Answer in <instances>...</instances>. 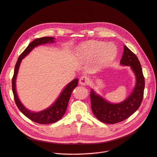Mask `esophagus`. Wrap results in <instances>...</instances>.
Here are the masks:
<instances>
[{
    "instance_id": "1",
    "label": "esophagus",
    "mask_w": 157,
    "mask_h": 157,
    "mask_svg": "<svg viewBox=\"0 0 157 157\" xmlns=\"http://www.w3.org/2000/svg\"><path fill=\"white\" fill-rule=\"evenodd\" d=\"M90 83V79L86 76H82L79 79V83L82 85H87Z\"/></svg>"
}]
</instances>
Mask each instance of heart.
I'll use <instances>...</instances> for the list:
<instances>
[{
    "instance_id": "heart-1",
    "label": "heart",
    "mask_w": 157,
    "mask_h": 157,
    "mask_svg": "<svg viewBox=\"0 0 157 157\" xmlns=\"http://www.w3.org/2000/svg\"><path fill=\"white\" fill-rule=\"evenodd\" d=\"M81 52L87 58H92L98 54L99 62L105 65L116 57L117 49L112 44H105L98 41H90L81 47Z\"/></svg>"
}]
</instances>
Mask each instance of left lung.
Wrapping results in <instances>:
<instances>
[{"instance_id": "8db88e82", "label": "left lung", "mask_w": 157, "mask_h": 157, "mask_svg": "<svg viewBox=\"0 0 157 157\" xmlns=\"http://www.w3.org/2000/svg\"><path fill=\"white\" fill-rule=\"evenodd\" d=\"M120 63L130 66L136 76V85L132 94L119 104L109 103L93 90L90 94L93 113L98 119L106 124L117 123L130 117L139 109L144 96L145 80L141 65L137 56L126 45Z\"/></svg>"}]
</instances>
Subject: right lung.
I'll list each match as a JSON object with an SVG mask.
<instances>
[{
	"mask_svg": "<svg viewBox=\"0 0 157 157\" xmlns=\"http://www.w3.org/2000/svg\"><path fill=\"white\" fill-rule=\"evenodd\" d=\"M54 38L53 37H42L33 40L31 43H30L29 45L26 47V49L18 57L15 67L14 74H13L12 78V90L13 95H14L15 103L18 108L19 109V110L30 120L38 124H45L54 123V122H57L63 116V115L66 112L72 92L73 91L75 87L77 86L78 83V79H75L72 81L70 83L66 86V87L64 88V90L62 91V94L59 95V96L58 97L55 103L49 108L40 112H30L28 109H26L22 105L21 102L20 101L16 92L15 81L20 62H21L22 59L26 55H28L30 51H31V50L35 48V47L41 44L54 42Z\"/></svg>",
	"mask_w": 157,
	"mask_h": 157,
	"instance_id": "add662e5",
	"label": "right lung"
}]
</instances>
